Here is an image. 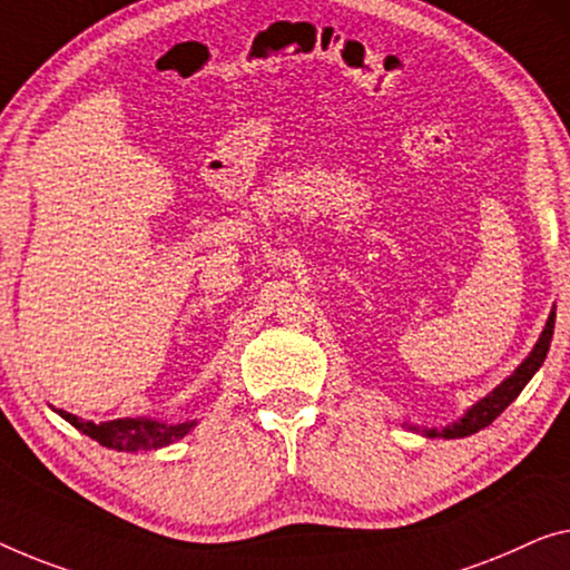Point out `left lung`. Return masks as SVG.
Here are the masks:
<instances>
[{"mask_svg": "<svg viewBox=\"0 0 570 570\" xmlns=\"http://www.w3.org/2000/svg\"><path fill=\"white\" fill-rule=\"evenodd\" d=\"M553 327H556V312H550V317L546 322V330H542V335H540L538 343H534L528 358H524L520 366L514 368L512 376H507L502 384L494 389V392H489L487 396L479 399V402H475L461 420H455L453 424H445L443 430H428V428L420 430V428H414V424H410V430L422 432L424 438L453 440V438H469V435H473V432L489 428V424L494 422L499 414H502L507 406L514 402L517 396H520L522 389L528 386V381L542 366V361H546V355L550 351V340H553Z\"/></svg>", "mask_w": 570, "mask_h": 570, "instance_id": "1", "label": "left lung"}]
</instances>
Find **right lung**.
I'll use <instances>...</instances> for the list:
<instances>
[{
  "instance_id": "obj_1",
  "label": "right lung",
  "mask_w": 570,
  "mask_h": 570,
  "mask_svg": "<svg viewBox=\"0 0 570 570\" xmlns=\"http://www.w3.org/2000/svg\"><path fill=\"white\" fill-rule=\"evenodd\" d=\"M66 422H71L76 430H81L83 435L97 440L99 445L125 450V453H138V450H153L171 445L176 440H181L197 422H178L166 424L148 417H125V420H109V422H87L76 417L71 412L56 410Z\"/></svg>"
}]
</instances>
